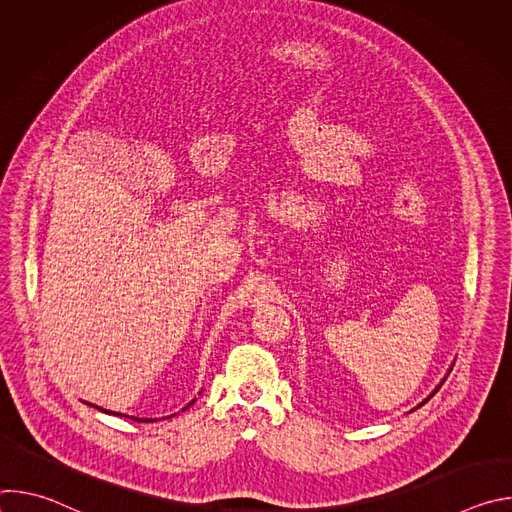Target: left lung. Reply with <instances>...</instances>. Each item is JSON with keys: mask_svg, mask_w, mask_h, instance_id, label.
<instances>
[{"mask_svg": "<svg viewBox=\"0 0 512 512\" xmlns=\"http://www.w3.org/2000/svg\"><path fill=\"white\" fill-rule=\"evenodd\" d=\"M444 381H446V379H444ZM444 381H442V383H440V385H437V387H435V391H433V393H431V395H429V397H427V399H425V401H423V403H427V401H429V399H431V397H433V395H435V393H437V391H440V387H442V385H444ZM423 403H421V405H423ZM421 405H419V407H421Z\"/></svg>", "mask_w": 512, "mask_h": 512, "instance_id": "obj_1", "label": "left lung"}]
</instances>
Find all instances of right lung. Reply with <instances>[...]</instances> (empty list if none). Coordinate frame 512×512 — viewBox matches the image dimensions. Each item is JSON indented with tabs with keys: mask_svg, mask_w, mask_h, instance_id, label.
Returning a JSON list of instances; mask_svg holds the SVG:
<instances>
[{
	"mask_svg": "<svg viewBox=\"0 0 512 512\" xmlns=\"http://www.w3.org/2000/svg\"><path fill=\"white\" fill-rule=\"evenodd\" d=\"M192 403H194V399H192L184 409H188ZM97 409H101V407H97ZM101 411H103V409H101ZM105 413H111V411H105ZM113 415H121V413H113ZM131 419H135V421H152V419H139V417H131Z\"/></svg>",
	"mask_w": 512,
	"mask_h": 512,
	"instance_id": "right-lung-1",
	"label": "right lung"
}]
</instances>
